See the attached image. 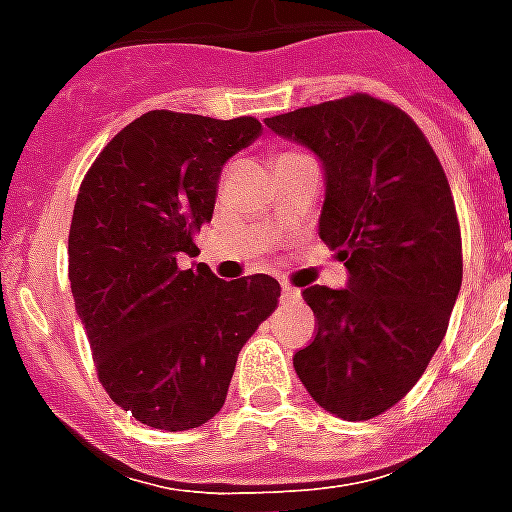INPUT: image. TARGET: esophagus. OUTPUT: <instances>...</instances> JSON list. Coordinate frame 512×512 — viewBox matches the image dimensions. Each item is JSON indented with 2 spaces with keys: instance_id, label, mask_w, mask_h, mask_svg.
Here are the masks:
<instances>
[{
  "instance_id": "1",
  "label": "esophagus",
  "mask_w": 512,
  "mask_h": 512,
  "mask_svg": "<svg viewBox=\"0 0 512 512\" xmlns=\"http://www.w3.org/2000/svg\"><path fill=\"white\" fill-rule=\"evenodd\" d=\"M282 301L296 304V301H301V290L293 288V285H282Z\"/></svg>"
}]
</instances>
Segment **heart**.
I'll return each mask as SVG.
<instances>
[{"instance_id":"heart-1","label":"heart","mask_w":512,"mask_h":512,"mask_svg":"<svg viewBox=\"0 0 512 512\" xmlns=\"http://www.w3.org/2000/svg\"><path fill=\"white\" fill-rule=\"evenodd\" d=\"M288 156H296V153H282V156H277V161L279 158H288Z\"/></svg>"}]
</instances>
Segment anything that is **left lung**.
I'll list each match as a JSON object with an SVG mask.
<instances>
[{"label":"left lung","mask_w":512,"mask_h":512,"mask_svg":"<svg viewBox=\"0 0 512 512\" xmlns=\"http://www.w3.org/2000/svg\"><path fill=\"white\" fill-rule=\"evenodd\" d=\"M266 126L321 158L318 233L348 268V288L301 293L318 332L293 356L296 376L329 414L373 419L406 397L447 334L463 277L450 183L417 123L373 95Z\"/></svg>","instance_id":"left-lung-1"}]
</instances>
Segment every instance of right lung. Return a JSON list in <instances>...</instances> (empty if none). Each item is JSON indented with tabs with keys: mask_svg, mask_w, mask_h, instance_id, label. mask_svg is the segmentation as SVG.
<instances>
[{
	"mask_svg": "<svg viewBox=\"0 0 512 512\" xmlns=\"http://www.w3.org/2000/svg\"><path fill=\"white\" fill-rule=\"evenodd\" d=\"M255 117L156 109L136 117L84 175L68 235V279L98 381L158 430L219 414L238 351L274 312L268 274L224 279L197 257L227 158L252 145Z\"/></svg>",
	"mask_w": 512,
	"mask_h": 512,
	"instance_id": "add662e5",
	"label": "right lung"
}]
</instances>
